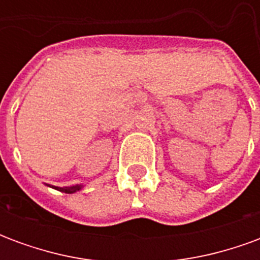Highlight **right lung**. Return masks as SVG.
<instances>
[{"mask_svg":"<svg viewBox=\"0 0 260 260\" xmlns=\"http://www.w3.org/2000/svg\"><path fill=\"white\" fill-rule=\"evenodd\" d=\"M82 186L76 185V186H62V188H59V186H55V189H58L61 192H65V193H74V192L79 191Z\"/></svg>","mask_w":260,"mask_h":260,"instance_id":"obj_1","label":"right lung"}]
</instances>
